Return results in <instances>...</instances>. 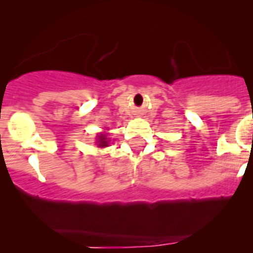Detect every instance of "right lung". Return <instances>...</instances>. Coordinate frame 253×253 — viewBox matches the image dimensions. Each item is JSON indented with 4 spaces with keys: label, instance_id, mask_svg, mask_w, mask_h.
<instances>
[{
    "label": "right lung",
    "instance_id": "1",
    "mask_svg": "<svg viewBox=\"0 0 253 253\" xmlns=\"http://www.w3.org/2000/svg\"><path fill=\"white\" fill-rule=\"evenodd\" d=\"M97 143H98V147H107V146H108V141H107V137H106L105 133L98 134Z\"/></svg>",
    "mask_w": 253,
    "mask_h": 253
}]
</instances>
